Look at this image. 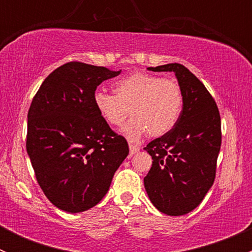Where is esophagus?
Masks as SVG:
<instances>
[{
    "label": "esophagus",
    "mask_w": 252,
    "mask_h": 252,
    "mask_svg": "<svg viewBox=\"0 0 252 252\" xmlns=\"http://www.w3.org/2000/svg\"><path fill=\"white\" fill-rule=\"evenodd\" d=\"M129 149H130V155H134L136 154V152L139 151V146H136V145H133V144H129Z\"/></svg>",
    "instance_id": "1"
}]
</instances>
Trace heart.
<instances>
[{"mask_svg":"<svg viewBox=\"0 0 252 252\" xmlns=\"http://www.w3.org/2000/svg\"><path fill=\"white\" fill-rule=\"evenodd\" d=\"M114 94L97 91L94 103L110 126H119L133 117L123 133L138 140L145 133L151 138L171 131L182 114L184 96L179 83L149 73H134L118 80Z\"/></svg>","mask_w":252,"mask_h":252,"instance_id":"1","label":"heart"}]
</instances>
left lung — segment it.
<instances>
[{
    "mask_svg": "<svg viewBox=\"0 0 252 252\" xmlns=\"http://www.w3.org/2000/svg\"><path fill=\"white\" fill-rule=\"evenodd\" d=\"M174 72L184 96L174 128L146 145L152 167L144 178L155 207L168 216H183L200 205L212 187L222 144L217 103L204 84L179 63L150 67Z\"/></svg>",
    "mask_w": 252,
    "mask_h": 252,
    "instance_id": "8db88e82",
    "label": "left lung"
}]
</instances>
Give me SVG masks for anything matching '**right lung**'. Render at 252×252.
Instances as JSON below:
<instances>
[{
    "label": "right lung",
    "mask_w": 252,
    "mask_h": 252,
    "mask_svg": "<svg viewBox=\"0 0 252 252\" xmlns=\"http://www.w3.org/2000/svg\"><path fill=\"white\" fill-rule=\"evenodd\" d=\"M119 73L73 61L53 70L32 98L27 151L40 188L61 210L77 213L97 205L128 156L126 138L94 103L97 86Z\"/></svg>",
    "instance_id": "1"
}]
</instances>
